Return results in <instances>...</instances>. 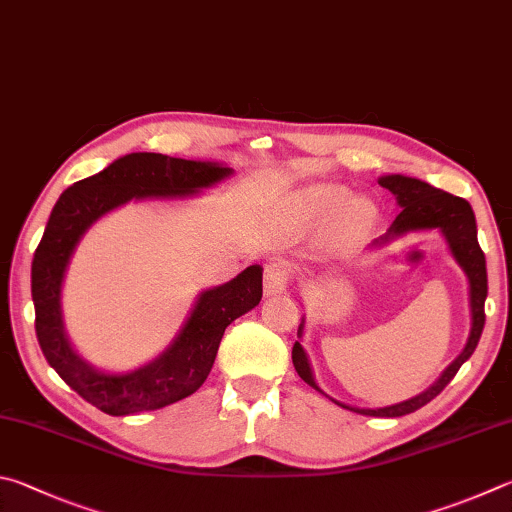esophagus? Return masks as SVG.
Here are the masks:
<instances>
[{
  "label": "esophagus",
  "mask_w": 512,
  "mask_h": 512,
  "mask_svg": "<svg viewBox=\"0 0 512 512\" xmlns=\"http://www.w3.org/2000/svg\"><path fill=\"white\" fill-rule=\"evenodd\" d=\"M288 281V265L281 261H272L265 265V294L267 297H276L285 288Z\"/></svg>",
  "instance_id": "1"
}]
</instances>
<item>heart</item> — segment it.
Returning <instances> with one entry per match:
<instances>
[{
    "mask_svg": "<svg viewBox=\"0 0 512 512\" xmlns=\"http://www.w3.org/2000/svg\"><path fill=\"white\" fill-rule=\"evenodd\" d=\"M346 197V191L339 186H317L308 193V202L312 206H321V209H330L337 202H342ZM375 204L366 197H355V200L346 202L342 213L337 215L335 231L344 238H357L362 233L369 231L375 222Z\"/></svg>",
    "mask_w": 512,
    "mask_h": 512,
    "instance_id": "1",
    "label": "heart"
}]
</instances>
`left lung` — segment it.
Masks as SVG:
<instances>
[{
  "label": "left lung",
  "mask_w": 512,
  "mask_h": 512,
  "mask_svg": "<svg viewBox=\"0 0 512 512\" xmlns=\"http://www.w3.org/2000/svg\"><path fill=\"white\" fill-rule=\"evenodd\" d=\"M378 184L393 193V197H396V202L400 206V213L396 215V220L391 222L387 233L380 238H375L369 249L387 247L393 240L407 236V233H420V231H432V229L441 231L452 258L463 270L465 279H468V299H470L468 342H465L459 357H456V360L447 366L441 375H438V380L432 384V387H427L423 393H418L414 398L402 400V402H396V405H387V407L346 405V402H339L335 398H330L326 391H321L315 378V371H312V364L308 360L306 348L301 346L303 330H306V315L301 317V324H299V333H297L299 342H294V348H292V364L303 382L310 384L315 391L324 393V396L333 400L335 405L351 409L355 414H364V416L398 418V416H407L411 411L425 407L429 400H434L438 393L452 382L456 371L470 360V355L474 353V348H477L481 339L483 324H486L483 303H486V297H488V272H486V256H483L477 240V220H474L472 206L465 202L463 197L445 193L441 188H434L432 184L423 182V179L398 175V173L378 177Z\"/></svg>",
  "instance_id": "obj_1"
}]
</instances>
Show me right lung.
Masks as SVG:
<instances>
[{
	"mask_svg": "<svg viewBox=\"0 0 512 512\" xmlns=\"http://www.w3.org/2000/svg\"><path fill=\"white\" fill-rule=\"evenodd\" d=\"M233 175L220 161L130 152L69 186L53 206L31 265L35 335L44 357L80 398L110 416L161 409L191 396L211 373L231 321L263 299V267L249 265L236 279L206 288L182 328L155 360L130 371H107L87 362L71 342L62 312V285L85 233L128 202H182L200 197Z\"/></svg>",
	"mask_w": 512,
	"mask_h": 512,
	"instance_id": "1",
	"label": "right lung"
}]
</instances>
